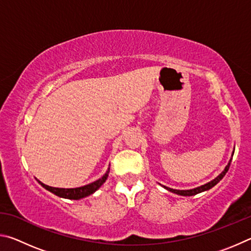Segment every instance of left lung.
Returning <instances> with one entry per match:
<instances>
[{
	"instance_id": "8db88e82",
	"label": "left lung",
	"mask_w": 251,
	"mask_h": 251,
	"mask_svg": "<svg viewBox=\"0 0 251 251\" xmlns=\"http://www.w3.org/2000/svg\"><path fill=\"white\" fill-rule=\"evenodd\" d=\"M231 159L232 158H230V160H229V163H228V165L226 167H225V169L223 171V173L220 174L219 176H217L215 178V179H212L211 181H209V182H207V184H205V185H202V186H199V187H196V188H194V189H187V190H179V189H173V188H169V187H166V186H163L165 189H167V190H169V192H172V193H174V194H177V195H180V196H194V195H197V194H199V193H202V192H206V190H208V189H210V188H212V187H214L215 185H217L218 182L223 179L224 178V176L226 175V173L228 172V169H229V167H230V163H231Z\"/></svg>"
}]
</instances>
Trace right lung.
Instances as JSON below:
<instances>
[{"label": "right lung", "mask_w": 251, "mask_h": 251, "mask_svg": "<svg viewBox=\"0 0 251 251\" xmlns=\"http://www.w3.org/2000/svg\"><path fill=\"white\" fill-rule=\"evenodd\" d=\"M108 174H109V168L107 169V172L105 173V175L101 178H100V179L95 180L94 182H91V184H88V185L77 187V188H56V187H50V186L45 185V184H43V182H41L40 180H37V181H39L45 189H48L49 192L53 193L54 195H56V196H58V197L77 201V199L90 196V195H92L93 193H95L96 190L104 184L106 179H107Z\"/></svg>", "instance_id": "right-lung-1"}]
</instances>
